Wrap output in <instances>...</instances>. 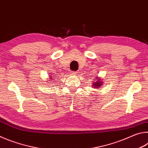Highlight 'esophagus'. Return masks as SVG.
<instances>
[{"mask_svg": "<svg viewBox=\"0 0 148 148\" xmlns=\"http://www.w3.org/2000/svg\"><path fill=\"white\" fill-rule=\"evenodd\" d=\"M71 75H73V76H75V75L77 74V72H76V71H71Z\"/></svg>", "mask_w": 148, "mask_h": 148, "instance_id": "obj_1", "label": "esophagus"}]
</instances>
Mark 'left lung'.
I'll return each mask as SVG.
<instances>
[{
  "instance_id": "8db88e82",
  "label": "left lung",
  "mask_w": 148,
  "mask_h": 148,
  "mask_svg": "<svg viewBox=\"0 0 148 148\" xmlns=\"http://www.w3.org/2000/svg\"><path fill=\"white\" fill-rule=\"evenodd\" d=\"M98 80H99V81H97V82H95L94 84H92V85H93V86H94V87H96L97 88H98V87L101 86V85L102 84H101V82L99 81L100 79H98Z\"/></svg>"
}]
</instances>
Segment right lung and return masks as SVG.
<instances>
[{
    "instance_id": "1",
    "label": "right lung",
    "mask_w": 148,
    "mask_h": 148,
    "mask_svg": "<svg viewBox=\"0 0 148 148\" xmlns=\"http://www.w3.org/2000/svg\"><path fill=\"white\" fill-rule=\"evenodd\" d=\"M50 78H52V79H53V77H50Z\"/></svg>"
}]
</instances>
